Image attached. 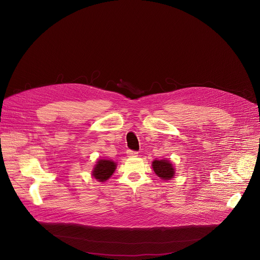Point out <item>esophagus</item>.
I'll return each mask as SVG.
<instances>
[{
  "instance_id": "1",
  "label": "esophagus",
  "mask_w": 260,
  "mask_h": 260,
  "mask_svg": "<svg viewBox=\"0 0 260 260\" xmlns=\"http://www.w3.org/2000/svg\"><path fill=\"white\" fill-rule=\"evenodd\" d=\"M127 155L129 157H136L138 155V152L137 151H133V150H128L127 151Z\"/></svg>"
}]
</instances>
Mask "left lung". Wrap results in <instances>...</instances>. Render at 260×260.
Returning <instances> with one entry per match:
<instances>
[{"mask_svg":"<svg viewBox=\"0 0 260 260\" xmlns=\"http://www.w3.org/2000/svg\"><path fill=\"white\" fill-rule=\"evenodd\" d=\"M152 169L155 174L160 177L162 180L172 179L174 176V168L173 164L168 159L161 160H153Z\"/></svg>","mask_w":260,"mask_h":260,"instance_id":"obj_1","label":"left lung"}]
</instances>
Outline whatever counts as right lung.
I'll use <instances>...</instances> for the list:
<instances>
[{"instance_id": "1", "label": "right lung", "mask_w": 260, "mask_h": 260, "mask_svg": "<svg viewBox=\"0 0 260 260\" xmlns=\"http://www.w3.org/2000/svg\"><path fill=\"white\" fill-rule=\"evenodd\" d=\"M116 168H117L116 162L112 160L99 159L92 170L91 174L98 181L103 182L111 177V175L115 172Z\"/></svg>"}]
</instances>
